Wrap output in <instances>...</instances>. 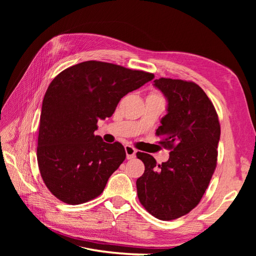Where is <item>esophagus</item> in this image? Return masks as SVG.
<instances>
[{"label":"esophagus","instance_id":"esophagus-1","mask_svg":"<svg viewBox=\"0 0 256 256\" xmlns=\"http://www.w3.org/2000/svg\"><path fill=\"white\" fill-rule=\"evenodd\" d=\"M125 150H126L127 159H132V158L136 157V150L134 148V147H132L131 145H126V146H125Z\"/></svg>","mask_w":256,"mask_h":256}]
</instances>
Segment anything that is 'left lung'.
<instances>
[{
	"instance_id": "8db88e82",
	"label": "left lung",
	"mask_w": 256,
	"mask_h": 256,
	"mask_svg": "<svg viewBox=\"0 0 256 256\" xmlns=\"http://www.w3.org/2000/svg\"><path fill=\"white\" fill-rule=\"evenodd\" d=\"M154 85L168 100L156 134L171 152L161 164L150 154L136 152L145 166L136 190L147 212L168 221L190 212L204 196L216 166L221 131L214 106L198 84L160 78Z\"/></svg>"
}]
</instances>
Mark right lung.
Returning <instances> with one entry per match:
<instances>
[{"mask_svg":"<svg viewBox=\"0 0 256 256\" xmlns=\"http://www.w3.org/2000/svg\"><path fill=\"white\" fill-rule=\"evenodd\" d=\"M154 78L142 70L88 60L52 80L42 102L37 161L54 196L79 205L102 194L126 152L120 142L106 143L94 134L97 122L112 116L124 96Z\"/></svg>","mask_w":256,"mask_h":256,"instance_id":"add662e5","label":"right lung"}]
</instances>
